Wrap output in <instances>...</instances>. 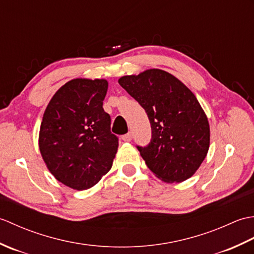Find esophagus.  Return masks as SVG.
<instances>
[{"label": "esophagus", "instance_id": "34e87169", "mask_svg": "<svg viewBox=\"0 0 254 254\" xmlns=\"http://www.w3.org/2000/svg\"><path fill=\"white\" fill-rule=\"evenodd\" d=\"M122 139H123L124 142H130L131 139H132L131 133H127V134H126V135H123V136H122Z\"/></svg>", "mask_w": 254, "mask_h": 254}]
</instances>
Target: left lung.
<instances>
[{"label":"left lung","instance_id":"obj_1","mask_svg":"<svg viewBox=\"0 0 254 254\" xmlns=\"http://www.w3.org/2000/svg\"><path fill=\"white\" fill-rule=\"evenodd\" d=\"M118 82L148 116L152 141L137 148L150 171L167 183L191 178L206 157L210 137L207 116L196 97L159 68L126 75Z\"/></svg>","mask_w":254,"mask_h":254}]
</instances>
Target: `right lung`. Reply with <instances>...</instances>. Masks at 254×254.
I'll use <instances>...</instances> for the list:
<instances>
[{
  "mask_svg": "<svg viewBox=\"0 0 254 254\" xmlns=\"http://www.w3.org/2000/svg\"><path fill=\"white\" fill-rule=\"evenodd\" d=\"M108 90L104 78H74L48 104L39 131V149L58 181L83 191L111 169L119 147L110 132V116L102 108Z\"/></svg>",
  "mask_w": 254,
  "mask_h": 254,
  "instance_id": "right-lung-1",
  "label": "right lung"
}]
</instances>
